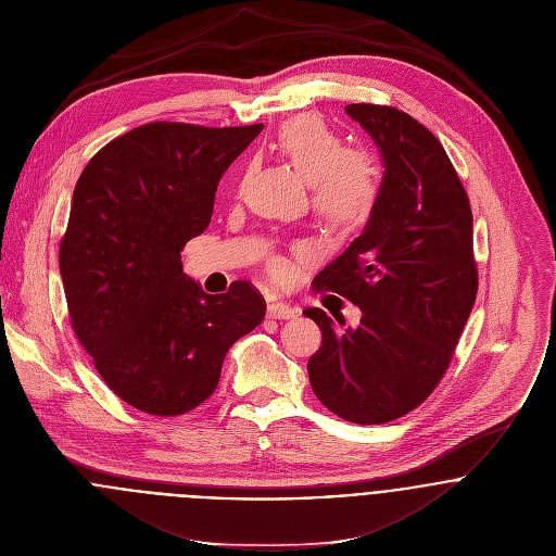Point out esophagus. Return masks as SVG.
Instances as JSON below:
<instances>
[{
    "mask_svg": "<svg viewBox=\"0 0 556 556\" xmlns=\"http://www.w3.org/2000/svg\"><path fill=\"white\" fill-rule=\"evenodd\" d=\"M267 315L276 317V319H291L298 315V306H291L287 302H271L267 306Z\"/></svg>",
    "mask_w": 556,
    "mask_h": 556,
    "instance_id": "obj_1",
    "label": "esophagus"
}]
</instances>
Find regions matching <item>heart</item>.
<instances>
[{"label":"heart","instance_id":"heart-1","mask_svg":"<svg viewBox=\"0 0 556 556\" xmlns=\"http://www.w3.org/2000/svg\"><path fill=\"white\" fill-rule=\"evenodd\" d=\"M276 151L311 186V205L330 228L353 230L370 218L381 188L372 155L346 149V142L315 116H300L280 127ZM287 263L274 261L271 274L287 276Z\"/></svg>","mask_w":556,"mask_h":556}]
</instances>
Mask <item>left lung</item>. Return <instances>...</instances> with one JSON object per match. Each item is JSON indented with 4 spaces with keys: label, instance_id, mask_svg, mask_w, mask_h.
Wrapping results in <instances>:
<instances>
[{
    "label": "left lung",
    "instance_id": "left-lung-1",
    "mask_svg": "<svg viewBox=\"0 0 556 556\" xmlns=\"http://www.w3.org/2000/svg\"><path fill=\"white\" fill-rule=\"evenodd\" d=\"M346 114L375 140L386 173L364 232L313 278L315 291L357 304L362 321L338 330L321 308H304L321 330L306 370L332 414L381 425L418 407L450 368L478 295L473 214L429 129L383 104H346Z\"/></svg>",
    "mask_w": 556,
    "mask_h": 556
}]
</instances>
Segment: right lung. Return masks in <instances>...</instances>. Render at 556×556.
Instances as JSON below:
<instances>
[{
    "label": "right lung",
    "instance_id": "right-lung-1",
    "mask_svg": "<svg viewBox=\"0 0 556 556\" xmlns=\"http://www.w3.org/2000/svg\"><path fill=\"white\" fill-rule=\"evenodd\" d=\"M261 131L149 123L102 147L76 181L59 250L72 328L102 381L140 412L203 403L230 346L265 317L250 282L210 295L181 269L218 179Z\"/></svg>",
    "mask_w": 556,
    "mask_h": 556
}]
</instances>
